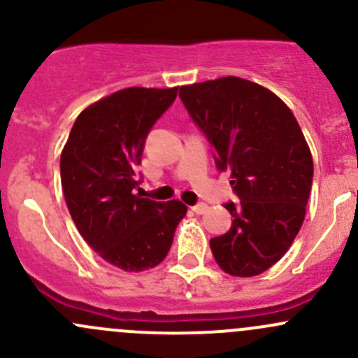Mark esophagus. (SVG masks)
<instances>
[{
  "instance_id": "esophagus-1",
  "label": "esophagus",
  "mask_w": 358,
  "mask_h": 358,
  "mask_svg": "<svg viewBox=\"0 0 358 358\" xmlns=\"http://www.w3.org/2000/svg\"><path fill=\"white\" fill-rule=\"evenodd\" d=\"M192 209L194 213H196V215H202V213H206L208 211V204H204V202H201V204H196V206H192Z\"/></svg>"
}]
</instances>
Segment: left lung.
<instances>
[{"label":"left lung","mask_w":358,"mask_h":358,"mask_svg":"<svg viewBox=\"0 0 358 358\" xmlns=\"http://www.w3.org/2000/svg\"><path fill=\"white\" fill-rule=\"evenodd\" d=\"M180 99L232 171L239 204L227 234L209 241L223 272L255 277L275 265L303 225L312 190L310 147L289 107L265 86L227 76L180 88Z\"/></svg>","instance_id":"8db88e82"}]
</instances>
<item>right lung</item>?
I'll return each instance as SVG.
<instances>
[{
  "label": "right lung",
  "mask_w": 358,
  "mask_h": 358,
  "mask_svg": "<svg viewBox=\"0 0 358 358\" xmlns=\"http://www.w3.org/2000/svg\"><path fill=\"white\" fill-rule=\"evenodd\" d=\"M178 88L119 90L76 119L60 178L76 229L100 258L124 272L154 268L168 255L187 206L135 194L136 166L147 133L176 99Z\"/></svg>",
  "instance_id": "obj_1"
}]
</instances>
